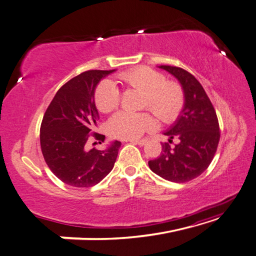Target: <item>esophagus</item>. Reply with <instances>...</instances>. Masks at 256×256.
Here are the masks:
<instances>
[{
    "label": "esophagus",
    "mask_w": 256,
    "mask_h": 256,
    "mask_svg": "<svg viewBox=\"0 0 256 256\" xmlns=\"http://www.w3.org/2000/svg\"><path fill=\"white\" fill-rule=\"evenodd\" d=\"M133 144H138V145H140V146H143V145L146 143V140H138V141H131Z\"/></svg>",
    "instance_id": "obj_1"
}]
</instances>
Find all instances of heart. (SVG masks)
<instances>
[{"mask_svg":"<svg viewBox=\"0 0 256 256\" xmlns=\"http://www.w3.org/2000/svg\"><path fill=\"white\" fill-rule=\"evenodd\" d=\"M120 82L128 88L143 92V106L152 110L155 115L168 122L178 116L184 102L183 91L178 84L165 81V76L150 68H136L118 75ZM120 102V91L112 81L100 83L95 91V104L100 112L110 113ZM154 118L148 113L131 114L118 112L108 124L111 136L122 140H135L151 131Z\"/></svg>","mask_w":256,"mask_h":256,"instance_id":"1","label":"heart"}]
</instances>
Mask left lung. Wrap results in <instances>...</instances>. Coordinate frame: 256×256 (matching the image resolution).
I'll return each instance as SVG.
<instances>
[{"instance_id":"obj_1","label":"left lung","mask_w":256,"mask_h":256,"mask_svg":"<svg viewBox=\"0 0 256 256\" xmlns=\"http://www.w3.org/2000/svg\"><path fill=\"white\" fill-rule=\"evenodd\" d=\"M158 68L172 74L181 84L184 104L181 113L164 135L180 142L174 148L162 143V152L148 161L152 172L168 181L184 183L198 178L208 168L220 141L216 112L203 86L191 73L171 65Z\"/></svg>"}]
</instances>
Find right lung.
Wrapping results in <instances>:
<instances>
[{"label": "right lung", "mask_w": 256, "mask_h": 256, "mask_svg": "<svg viewBox=\"0 0 256 256\" xmlns=\"http://www.w3.org/2000/svg\"><path fill=\"white\" fill-rule=\"evenodd\" d=\"M113 72L115 70H92L70 80L55 94L43 116L40 141L44 160L55 176L71 186L90 188L100 183L116 161L120 141L111 142L102 151L85 150L98 120L95 88Z\"/></svg>", "instance_id": "obj_1"}]
</instances>
